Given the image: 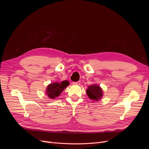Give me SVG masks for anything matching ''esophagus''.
Listing matches in <instances>:
<instances>
[{
	"label": "esophagus",
	"instance_id": "esophagus-1",
	"mask_svg": "<svg viewBox=\"0 0 149 149\" xmlns=\"http://www.w3.org/2000/svg\"><path fill=\"white\" fill-rule=\"evenodd\" d=\"M80 81H77V82H73V85H79L80 84Z\"/></svg>",
	"mask_w": 149,
	"mask_h": 149
}]
</instances>
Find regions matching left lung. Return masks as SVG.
Segmentation results:
<instances>
[{
    "instance_id": "8db88e82",
    "label": "left lung",
    "mask_w": 149,
    "mask_h": 149,
    "mask_svg": "<svg viewBox=\"0 0 149 149\" xmlns=\"http://www.w3.org/2000/svg\"><path fill=\"white\" fill-rule=\"evenodd\" d=\"M86 94L89 99L93 101H97L100 100L103 96V91L100 86L94 84L88 86L86 89Z\"/></svg>"
}]
</instances>
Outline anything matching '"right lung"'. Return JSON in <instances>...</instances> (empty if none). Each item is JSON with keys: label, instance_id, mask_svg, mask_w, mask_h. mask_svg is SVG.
I'll return each mask as SVG.
<instances>
[{"label": "right lung", "instance_id": "add662e5", "mask_svg": "<svg viewBox=\"0 0 149 149\" xmlns=\"http://www.w3.org/2000/svg\"><path fill=\"white\" fill-rule=\"evenodd\" d=\"M70 84L68 81H63L61 83L55 82L49 84L47 86L46 89V93L47 96L54 100L56 97L59 96L61 93L63 91V90Z\"/></svg>", "mask_w": 149, "mask_h": 149}]
</instances>
